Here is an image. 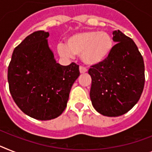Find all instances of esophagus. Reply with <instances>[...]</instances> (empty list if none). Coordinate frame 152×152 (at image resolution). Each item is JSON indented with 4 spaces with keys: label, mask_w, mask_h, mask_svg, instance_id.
<instances>
[{
    "label": "esophagus",
    "mask_w": 152,
    "mask_h": 152,
    "mask_svg": "<svg viewBox=\"0 0 152 152\" xmlns=\"http://www.w3.org/2000/svg\"><path fill=\"white\" fill-rule=\"evenodd\" d=\"M79 71H80V73L81 74H84L85 72H87V69L85 68V67H83V66H80L79 67Z\"/></svg>",
    "instance_id": "1"
}]
</instances>
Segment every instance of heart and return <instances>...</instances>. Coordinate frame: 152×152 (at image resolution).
<instances>
[{
  "instance_id": "obj_1",
  "label": "heart",
  "mask_w": 152,
  "mask_h": 152,
  "mask_svg": "<svg viewBox=\"0 0 152 152\" xmlns=\"http://www.w3.org/2000/svg\"><path fill=\"white\" fill-rule=\"evenodd\" d=\"M113 46L112 36L106 32L90 30L69 36L66 46L57 47L61 56L81 55V61L87 65H96L109 56Z\"/></svg>"
}]
</instances>
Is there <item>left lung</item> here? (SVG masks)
<instances>
[{
  "instance_id": "1",
  "label": "left lung",
  "mask_w": 152,
  "mask_h": 152,
  "mask_svg": "<svg viewBox=\"0 0 152 152\" xmlns=\"http://www.w3.org/2000/svg\"><path fill=\"white\" fill-rule=\"evenodd\" d=\"M116 45L103 61L88 70L90 99L97 112L106 116L126 113L138 102L145 86V64L133 41L120 30L113 32Z\"/></svg>"
}]
</instances>
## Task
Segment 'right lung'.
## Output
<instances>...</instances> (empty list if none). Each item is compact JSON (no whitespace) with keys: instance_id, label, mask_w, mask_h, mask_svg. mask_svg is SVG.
Instances as JSON below:
<instances>
[{"instance_id":"add662e5","label":"right lung","mask_w":152,"mask_h":152,"mask_svg":"<svg viewBox=\"0 0 152 152\" xmlns=\"http://www.w3.org/2000/svg\"><path fill=\"white\" fill-rule=\"evenodd\" d=\"M49 32L30 34L14 50L7 70L9 91L22 112L32 118L49 120L67 106L69 93L80 75L79 66L56 63L49 48Z\"/></svg>"}]
</instances>
